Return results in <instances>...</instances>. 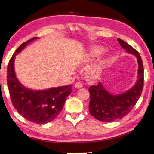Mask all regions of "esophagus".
Wrapping results in <instances>:
<instances>
[{
	"instance_id": "34e87169",
	"label": "esophagus",
	"mask_w": 154,
	"mask_h": 154,
	"mask_svg": "<svg viewBox=\"0 0 154 154\" xmlns=\"http://www.w3.org/2000/svg\"><path fill=\"white\" fill-rule=\"evenodd\" d=\"M83 84L82 83L81 81H77V83L75 84V87L76 88H80L83 87Z\"/></svg>"
}]
</instances>
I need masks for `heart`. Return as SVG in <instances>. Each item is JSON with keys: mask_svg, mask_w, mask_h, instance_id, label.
Instances as JSON below:
<instances>
[{"mask_svg": "<svg viewBox=\"0 0 154 154\" xmlns=\"http://www.w3.org/2000/svg\"><path fill=\"white\" fill-rule=\"evenodd\" d=\"M103 53V50L102 48L94 47L93 48H92L90 52H89L88 56V60H94L96 58H98V57L100 56ZM102 66H103L102 63H98V65L92 67L88 71V75L91 77H94L98 75L100 72Z\"/></svg>", "mask_w": 154, "mask_h": 154, "instance_id": "obj_1", "label": "heart"}]
</instances>
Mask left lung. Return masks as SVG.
<instances>
[{"instance_id": "left-lung-1", "label": "left lung", "mask_w": 154, "mask_h": 154, "mask_svg": "<svg viewBox=\"0 0 154 154\" xmlns=\"http://www.w3.org/2000/svg\"><path fill=\"white\" fill-rule=\"evenodd\" d=\"M117 41L128 52L137 56L138 63V80L131 90L117 96L107 92L100 83L89 88L91 97L89 112L96 119L106 122L121 119L129 113L140 98L144 87V66L140 54L126 42L120 38Z\"/></svg>"}]
</instances>
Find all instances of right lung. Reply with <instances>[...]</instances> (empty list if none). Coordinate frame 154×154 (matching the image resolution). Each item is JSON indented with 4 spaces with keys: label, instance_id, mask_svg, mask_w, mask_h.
I'll return each instance as SVG.
<instances>
[{
    "label": "right lung",
    "instance_id": "obj_1",
    "mask_svg": "<svg viewBox=\"0 0 154 154\" xmlns=\"http://www.w3.org/2000/svg\"><path fill=\"white\" fill-rule=\"evenodd\" d=\"M33 37L20 46L10 58L7 70V84L12 104L21 116L31 122L45 124L51 122L59 115L71 92V85L62 86L42 91L25 88L17 80L14 72L15 56Z\"/></svg>",
    "mask_w": 154,
    "mask_h": 154
}]
</instances>
